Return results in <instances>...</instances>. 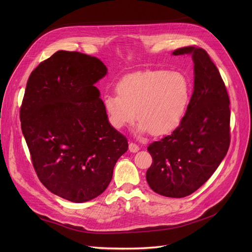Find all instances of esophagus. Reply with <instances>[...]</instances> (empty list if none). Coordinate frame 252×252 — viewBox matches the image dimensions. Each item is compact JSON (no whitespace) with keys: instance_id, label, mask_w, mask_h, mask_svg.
<instances>
[{"instance_id":"34e87169","label":"esophagus","mask_w":252,"mask_h":252,"mask_svg":"<svg viewBox=\"0 0 252 252\" xmlns=\"http://www.w3.org/2000/svg\"><path fill=\"white\" fill-rule=\"evenodd\" d=\"M128 150L130 151V152H137V151H139L140 150V147L138 146V145L136 144V143H133V142H130L129 144H128Z\"/></svg>"}]
</instances>
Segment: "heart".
<instances>
[{"label":"heart","mask_w":252,"mask_h":252,"mask_svg":"<svg viewBox=\"0 0 252 252\" xmlns=\"http://www.w3.org/2000/svg\"><path fill=\"white\" fill-rule=\"evenodd\" d=\"M116 94L103 98L109 124L115 129L129 126L140 119L137 131L162 136L174 130L186 111L189 83L176 71L146 70L127 74L119 79Z\"/></svg>","instance_id":"heart-1"}]
</instances>
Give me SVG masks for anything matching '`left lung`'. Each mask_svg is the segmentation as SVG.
I'll list each match as a JSON object with an SVG mask.
<instances>
[{
    "mask_svg": "<svg viewBox=\"0 0 252 252\" xmlns=\"http://www.w3.org/2000/svg\"><path fill=\"white\" fill-rule=\"evenodd\" d=\"M173 54H192L194 91L180 126L147 147L153 162L146 179L154 192L182 198L199 189L226 156L231 111L226 86L205 50L189 46Z\"/></svg>",
    "mask_w": 252,
    "mask_h": 252,
    "instance_id": "left-lung-1",
    "label": "left lung"
}]
</instances>
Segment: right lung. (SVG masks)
<instances>
[{"label": "right lung", "instance_id": "right-lung-1", "mask_svg": "<svg viewBox=\"0 0 252 252\" xmlns=\"http://www.w3.org/2000/svg\"><path fill=\"white\" fill-rule=\"evenodd\" d=\"M106 73L96 57L58 51L31 73L20 107L21 129L39 181L76 203L106 190L128 147L109 124L94 86Z\"/></svg>", "mask_w": 252, "mask_h": 252}]
</instances>
